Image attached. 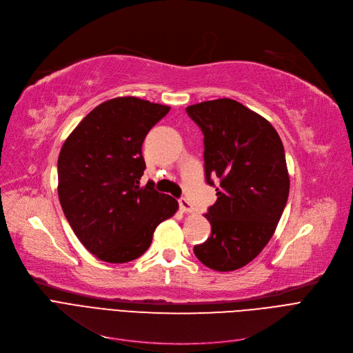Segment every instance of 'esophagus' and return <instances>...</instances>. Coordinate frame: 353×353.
I'll list each match as a JSON object with an SVG mask.
<instances>
[{"instance_id":"esophagus-1","label":"esophagus","mask_w":353,"mask_h":353,"mask_svg":"<svg viewBox=\"0 0 353 353\" xmlns=\"http://www.w3.org/2000/svg\"><path fill=\"white\" fill-rule=\"evenodd\" d=\"M179 208H181L182 212H186V214H192L195 211L194 206L191 205V202L188 199H185V198L179 199Z\"/></svg>"}]
</instances>
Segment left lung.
Returning <instances> with one entry per match:
<instances>
[{"label": "left lung", "mask_w": 353, "mask_h": 353, "mask_svg": "<svg viewBox=\"0 0 353 353\" xmlns=\"http://www.w3.org/2000/svg\"><path fill=\"white\" fill-rule=\"evenodd\" d=\"M203 132L206 182L216 202L203 216L208 241L195 256L214 271L231 272L254 261L275 234L289 195L285 150L272 123L231 98L186 107Z\"/></svg>", "instance_id": "left-lung-1"}]
</instances>
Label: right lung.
Returning a JSON list of instances; mask_svg holds the SVG:
<instances>
[{"label": "right lung", "instance_id": "right-lung-1", "mask_svg": "<svg viewBox=\"0 0 353 353\" xmlns=\"http://www.w3.org/2000/svg\"><path fill=\"white\" fill-rule=\"evenodd\" d=\"M171 107L137 97L99 103L58 157V198L74 234L98 259L125 263L147 252L155 228L175 215V198L139 186L142 142Z\"/></svg>", "mask_w": 353, "mask_h": 353}]
</instances>
